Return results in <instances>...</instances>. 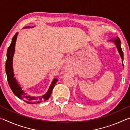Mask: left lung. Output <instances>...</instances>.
<instances>
[{"label":"left lung","instance_id":"1","mask_svg":"<svg viewBox=\"0 0 130 130\" xmlns=\"http://www.w3.org/2000/svg\"><path fill=\"white\" fill-rule=\"evenodd\" d=\"M108 41L112 42H113L114 44H115L116 48H117L119 53V54H120L121 58H122V61L123 62V58H124V56H123V51L122 50V48H121V42H120V40L119 38L118 37H116V38L110 39V40Z\"/></svg>","mask_w":130,"mask_h":130}]
</instances>
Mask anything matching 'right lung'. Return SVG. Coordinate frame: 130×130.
<instances>
[{"mask_svg": "<svg viewBox=\"0 0 130 130\" xmlns=\"http://www.w3.org/2000/svg\"><path fill=\"white\" fill-rule=\"evenodd\" d=\"M32 28L34 26H27L23 28ZM18 34V32H17L15 36L13 37L12 39L11 43L10 46L8 47L7 52V60L6 62V72L7 74V81L9 84L11 89L12 90L13 93L18 98L20 99L23 100L27 103L29 104H37V103H40L43 101L47 100L51 95L53 89L55 86L56 83L58 80L56 78L53 80L52 82L50 84L47 92L45 94L40 96H32L28 95L27 93H25L22 89V88L21 87L20 84H19L15 77H14V69H13V57L15 53V43H16Z\"/></svg>", "mask_w": 130, "mask_h": 130, "instance_id": "1", "label": "right lung"}]
</instances>
